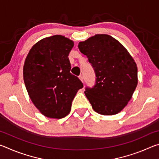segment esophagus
Here are the masks:
<instances>
[{
	"label": "esophagus",
	"instance_id": "34e87169",
	"mask_svg": "<svg viewBox=\"0 0 159 159\" xmlns=\"http://www.w3.org/2000/svg\"><path fill=\"white\" fill-rule=\"evenodd\" d=\"M79 79H80V80H81V81L83 83V76H81V75H80V76H79Z\"/></svg>",
	"mask_w": 159,
	"mask_h": 159
}]
</instances>
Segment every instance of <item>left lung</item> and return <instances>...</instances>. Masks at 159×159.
<instances>
[{"label":"left lung","instance_id":"obj_1","mask_svg":"<svg viewBox=\"0 0 159 159\" xmlns=\"http://www.w3.org/2000/svg\"><path fill=\"white\" fill-rule=\"evenodd\" d=\"M95 73V84L85 94L94 111L114 115L127 105L138 85V67L128 50L107 34H97L80 42Z\"/></svg>","mask_w":159,"mask_h":159}]
</instances>
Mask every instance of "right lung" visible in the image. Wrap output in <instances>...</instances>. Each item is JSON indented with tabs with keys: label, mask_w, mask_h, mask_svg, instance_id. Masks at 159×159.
Here are the masks:
<instances>
[{
	"label": "right lung",
	"mask_w": 159,
	"mask_h": 159,
	"mask_svg": "<svg viewBox=\"0 0 159 159\" xmlns=\"http://www.w3.org/2000/svg\"><path fill=\"white\" fill-rule=\"evenodd\" d=\"M73 47V41L60 35L45 38L31 48L25 60L26 88L35 107L46 117L68 115L77 91L83 87L70 73L68 56Z\"/></svg>",
	"instance_id": "1"
}]
</instances>
